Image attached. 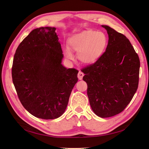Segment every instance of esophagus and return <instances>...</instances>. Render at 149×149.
Returning a JSON list of instances; mask_svg holds the SVG:
<instances>
[{"label":"esophagus","instance_id":"esophagus-1","mask_svg":"<svg viewBox=\"0 0 149 149\" xmlns=\"http://www.w3.org/2000/svg\"><path fill=\"white\" fill-rule=\"evenodd\" d=\"M83 76H84V74L81 71H79V73H78L77 77H78V78H79V80H82Z\"/></svg>","mask_w":149,"mask_h":149}]
</instances>
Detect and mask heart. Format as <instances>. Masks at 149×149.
<instances>
[{
  "label": "heart",
  "instance_id": "b5f03b06",
  "mask_svg": "<svg viewBox=\"0 0 149 149\" xmlns=\"http://www.w3.org/2000/svg\"><path fill=\"white\" fill-rule=\"evenodd\" d=\"M68 46L64 48L66 58L72 59V52L77 53L79 59L84 64H92L96 62L103 54L107 45L106 36L102 32L93 30H85L75 34L68 39Z\"/></svg>",
  "mask_w": 149,
  "mask_h": 149
}]
</instances>
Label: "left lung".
<instances>
[{
    "label": "left lung",
    "instance_id": "8db88e82",
    "mask_svg": "<svg viewBox=\"0 0 149 149\" xmlns=\"http://www.w3.org/2000/svg\"><path fill=\"white\" fill-rule=\"evenodd\" d=\"M106 51L95 63L83 69L93 112L101 118L121 113L138 89L140 61L129 39L107 25Z\"/></svg>",
    "mask_w": 149,
    "mask_h": 149
}]
</instances>
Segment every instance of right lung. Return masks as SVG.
Returning a JSON list of instances; mask_svg holds the SVG:
<instances>
[{"label": "right lung", "mask_w": 149, "mask_h": 149, "mask_svg": "<svg viewBox=\"0 0 149 149\" xmlns=\"http://www.w3.org/2000/svg\"><path fill=\"white\" fill-rule=\"evenodd\" d=\"M54 27L33 29L14 56L13 81L23 106L38 118L53 120L65 112L79 70L67 69Z\"/></svg>", "instance_id": "right-lung-1"}]
</instances>
